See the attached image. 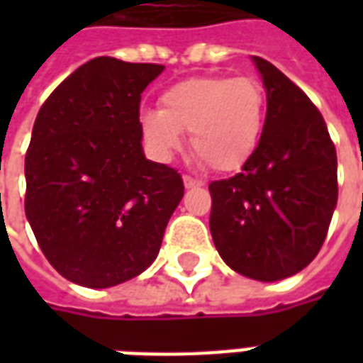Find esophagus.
<instances>
[{"label": "esophagus", "instance_id": "esophagus-1", "mask_svg": "<svg viewBox=\"0 0 363 363\" xmlns=\"http://www.w3.org/2000/svg\"><path fill=\"white\" fill-rule=\"evenodd\" d=\"M182 182H184V186H186V189H198V186H204V182L198 181V179H194V177H190V174H184V177H182Z\"/></svg>", "mask_w": 363, "mask_h": 363}]
</instances>
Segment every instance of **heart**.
<instances>
[{"mask_svg": "<svg viewBox=\"0 0 363 363\" xmlns=\"http://www.w3.org/2000/svg\"><path fill=\"white\" fill-rule=\"evenodd\" d=\"M159 106L142 116L151 150L169 157L181 150V134H190V147L204 165L231 173L259 145L268 99L262 82L252 75H198L169 87Z\"/></svg>", "mask_w": 363, "mask_h": 363, "instance_id": "1", "label": "heart"}]
</instances>
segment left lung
Returning <instances> with one entry per match:
<instances>
[{
	"instance_id": "obj_1",
	"label": "left lung",
	"mask_w": 363,
	"mask_h": 363,
	"mask_svg": "<svg viewBox=\"0 0 363 363\" xmlns=\"http://www.w3.org/2000/svg\"><path fill=\"white\" fill-rule=\"evenodd\" d=\"M252 60L267 122L243 171L210 184V231L228 267L274 281L303 270L325 243L338 198L336 150L311 99L270 62Z\"/></svg>"
}]
</instances>
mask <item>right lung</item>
<instances>
[{
  "instance_id": "right-lung-1",
  "label": "right lung",
  "mask_w": 363,
  "mask_h": 363,
  "mask_svg": "<svg viewBox=\"0 0 363 363\" xmlns=\"http://www.w3.org/2000/svg\"><path fill=\"white\" fill-rule=\"evenodd\" d=\"M161 72L93 58L35 120L25 213L48 262L85 288H111L150 267L184 194L181 174L142 150L140 101Z\"/></svg>"
}]
</instances>
